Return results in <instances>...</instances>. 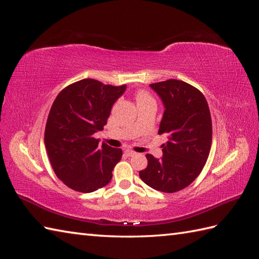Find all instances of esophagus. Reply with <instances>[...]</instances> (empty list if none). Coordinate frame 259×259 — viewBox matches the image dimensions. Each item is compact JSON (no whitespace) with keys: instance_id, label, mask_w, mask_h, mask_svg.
<instances>
[{"instance_id":"1","label":"esophagus","mask_w":259,"mask_h":259,"mask_svg":"<svg viewBox=\"0 0 259 259\" xmlns=\"http://www.w3.org/2000/svg\"><path fill=\"white\" fill-rule=\"evenodd\" d=\"M125 154H126L127 156H134V155H136V152L130 150V149H126V150H125Z\"/></svg>"}]
</instances>
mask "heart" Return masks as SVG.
I'll return each instance as SVG.
<instances>
[{"instance_id":"b5f03b06","label":"heart","mask_w":259,"mask_h":259,"mask_svg":"<svg viewBox=\"0 0 259 259\" xmlns=\"http://www.w3.org/2000/svg\"><path fill=\"white\" fill-rule=\"evenodd\" d=\"M146 97H149L147 94H145V93H139L138 94V96H137V100L138 99H142V98H146Z\"/></svg>"}]
</instances>
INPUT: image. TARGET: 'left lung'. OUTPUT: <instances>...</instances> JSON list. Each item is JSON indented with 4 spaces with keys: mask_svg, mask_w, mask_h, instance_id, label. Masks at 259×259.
Instances as JSON below:
<instances>
[{
    "mask_svg": "<svg viewBox=\"0 0 259 259\" xmlns=\"http://www.w3.org/2000/svg\"><path fill=\"white\" fill-rule=\"evenodd\" d=\"M158 94L164 113L159 134H166L160 159L146 154L148 166L139 176L149 187L176 192L199 176L211 146V119L207 101L192 85L179 80L150 84Z\"/></svg>",
    "mask_w": 259,
    "mask_h": 259,
    "instance_id": "8db88e82",
    "label": "left lung"
}]
</instances>
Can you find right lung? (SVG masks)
<instances>
[{
  "mask_svg": "<svg viewBox=\"0 0 259 259\" xmlns=\"http://www.w3.org/2000/svg\"><path fill=\"white\" fill-rule=\"evenodd\" d=\"M126 85H105L84 79L67 86L55 99L46 122L44 143L55 174L71 189L90 193L105 187L122 158L121 149L99 145L112 106Z\"/></svg>",
  "mask_w": 259,
  "mask_h": 259,
  "instance_id": "obj_1",
  "label": "right lung"
}]
</instances>
